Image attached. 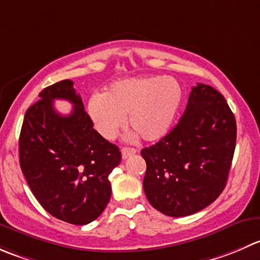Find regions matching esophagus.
<instances>
[{"label":"esophagus","mask_w":260,"mask_h":260,"mask_svg":"<svg viewBox=\"0 0 260 260\" xmlns=\"http://www.w3.org/2000/svg\"><path fill=\"white\" fill-rule=\"evenodd\" d=\"M136 152H137V150H136V148L124 147V148H122V157L125 160V158H128V157H131L132 155H135Z\"/></svg>","instance_id":"1"}]
</instances>
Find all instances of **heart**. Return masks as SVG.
Wrapping results in <instances>:
<instances>
[{"label":"heart","instance_id":"heart-1","mask_svg":"<svg viewBox=\"0 0 260 260\" xmlns=\"http://www.w3.org/2000/svg\"><path fill=\"white\" fill-rule=\"evenodd\" d=\"M184 91L173 77H143L113 84L103 96L89 102L90 118L107 140L128 125L143 141L155 142L168 135L180 110Z\"/></svg>","mask_w":260,"mask_h":260}]
</instances>
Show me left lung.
<instances>
[{
    "mask_svg": "<svg viewBox=\"0 0 260 260\" xmlns=\"http://www.w3.org/2000/svg\"><path fill=\"white\" fill-rule=\"evenodd\" d=\"M236 145V120L225 98L210 85L191 89L178 124L141 155L148 202L171 217L210 206L226 186Z\"/></svg>",
    "mask_w": 260,
    "mask_h": 260,
    "instance_id": "obj_1",
    "label": "left lung"
}]
</instances>
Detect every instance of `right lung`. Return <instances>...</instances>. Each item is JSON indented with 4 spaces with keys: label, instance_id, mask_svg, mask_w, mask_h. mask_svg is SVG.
Instances as JSON below:
<instances>
[{
    "label": "right lung",
    "instance_id": "add662e5",
    "mask_svg": "<svg viewBox=\"0 0 260 260\" xmlns=\"http://www.w3.org/2000/svg\"><path fill=\"white\" fill-rule=\"evenodd\" d=\"M26 110L19 140L20 166L42 207L58 220L86 225L96 220L112 194L109 174L119 148L94 129L74 82L45 87ZM55 99L74 105L71 115L54 109Z\"/></svg>",
    "mask_w": 260,
    "mask_h": 260
}]
</instances>
